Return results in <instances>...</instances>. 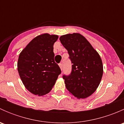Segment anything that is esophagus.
<instances>
[{
    "mask_svg": "<svg viewBox=\"0 0 124 124\" xmlns=\"http://www.w3.org/2000/svg\"><path fill=\"white\" fill-rule=\"evenodd\" d=\"M59 67H60V68H61V70H62V63H59Z\"/></svg>",
    "mask_w": 124,
    "mask_h": 124,
    "instance_id": "obj_1",
    "label": "esophagus"
}]
</instances>
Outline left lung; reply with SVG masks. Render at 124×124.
Returning a JSON list of instances; mask_svg holds the SVG:
<instances>
[{
	"label": "left lung",
	"mask_w": 124,
	"mask_h": 124,
	"mask_svg": "<svg viewBox=\"0 0 124 124\" xmlns=\"http://www.w3.org/2000/svg\"><path fill=\"white\" fill-rule=\"evenodd\" d=\"M68 50L72 62V72L63 76L66 88L78 99L91 96L99 86L103 74L102 60L85 37L78 33H68L59 38Z\"/></svg>",
	"instance_id": "left-lung-1"
}]
</instances>
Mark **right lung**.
Masks as SVG:
<instances>
[{"instance_id": "obj_1", "label": "right lung", "mask_w": 124, "mask_h": 124, "mask_svg": "<svg viewBox=\"0 0 124 124\" xmlns=\"http://www.w3.org/2000/svg\"><path fill=\"white\" fill-rule=\"evenodd\" d=\"M56 35L42 33L34 38L20 53L17 70L25 87L34 95L50 92L61 69L54 60Z\"/></svg>"}]
</instances>
